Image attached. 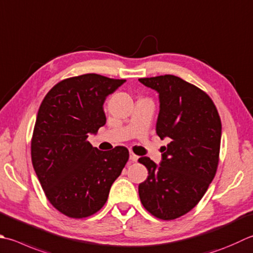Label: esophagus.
I'll use <instances>...</instances> for the list:
<instances>
[{"label":"esophagus","mask_w":253,"mask_h":253,"mask_svg":"<svg viewBox=\"0 0 253 253\" xmlns=\"http://www.w3.org/2000/svg\"><path fill=\"white\" fill-rule=\"evenodd\" d=\"M129 159H130L132 162H136V161L138 160V156H136L135 153L130 152V153H129Z\"/></svg>","instance_id":"esophagus-1"}]
</instances>
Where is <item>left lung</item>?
<instances>
[{
  "instance_id": "1",
  "label": "left lung",
  "mask_w": 253,
  "mask_h": 253,
  "mask_svg": "<svg viewBox=\"0 0 253 253\" xmlns=\"http://www.w3.org/2000/svg\"><path fill=\"white\" fill-rule=\"evenodd\" d=\"M159 93L156 131L170 142L159 166L139 158L148 177L138 186L145 209L163 220L185 215L197 205L214 179L219 161L221 122L207 94L181 78L166 74L139 79Z\"/></svg>"
}]
</instances>
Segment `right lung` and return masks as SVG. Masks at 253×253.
Segmentation results:
<instances>
[{
  "label": "right lung",
  "instance_id": "1",
  "mask_svg": "<svg viewBox=\"0 0 253 253\" xmlns=\"http://www.w3.org/2000/svg\"><path fill=\"white\" fill-rule=\"evenodd\" d=\"M126 80L95 73L57 83L44 96L32 138V162L54 209L84 218L105 204L111 186L129 158L117 146L101 151L87 141L105 125L103 104Z\"/></svg>",
  "mask_w": 253,
  "mask_h": 253
}]
</instances>
